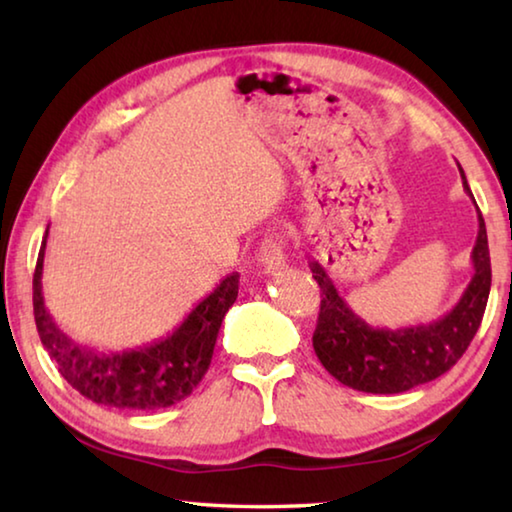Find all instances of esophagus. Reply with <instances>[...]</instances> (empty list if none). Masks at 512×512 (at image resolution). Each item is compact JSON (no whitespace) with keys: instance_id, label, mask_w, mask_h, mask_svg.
Returning a JSON list of instances; mask_svg holds the SVG:
<instances>
[{"instance_id":"obj_1","label":"esophagus","mask_w":512,"mask_h":512,"mask_svg":"<svg viewBox=\"0 0 512 512\" xmlns=\"http://www.w3.org/2000/svg\"><path fill=\"white\" fill-rule=\"evenodd\" d=\"M259 264H262L264 273H277L287 266V257H284L282 241L277 237H266L259 248Z\"/></svg>"}]
</instances>
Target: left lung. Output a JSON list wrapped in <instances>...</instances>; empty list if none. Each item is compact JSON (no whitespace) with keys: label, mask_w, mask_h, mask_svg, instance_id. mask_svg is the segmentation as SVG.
<instances>
[{"label":"left lung","mask_w":512,"mask_h":512,"mask_svg":"<svg viewBox=\"0 0 512 512\" xmlns=\"http://www.w3.org/2000/svg\"><path fill=\"white\" fill-rule=\"evenodd\" d=\"M467 196H474L458 164ZM476 205V201H474ZM479 212V207H476ZM474 275L461 300L445 316L402 329L370 327L350 309L318 262L309 268L320 287V314L314 332L316 357L329 375L354 391L393 395L427 384L454 366L472 343L490 296V250L479 212V235L472 248Z\"/></svg>","instance_id":"1"}]
</instances>
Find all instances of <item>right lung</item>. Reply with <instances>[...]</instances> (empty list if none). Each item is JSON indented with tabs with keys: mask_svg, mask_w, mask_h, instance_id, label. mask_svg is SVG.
Returning a JSON list of instances; mask_svg holds the SVG:
<instances>
[{
	"mask_svg": "<svg viewBox=\"0 0 512 512\" xmlns=\"http://www.w3.org/2000/svg\"><path fill=\"white\" fill-rule=\"evenodd\" d=\"M47 237L49 228L33 273V314L40 341L67 384L101 406L131 411L167 409L192 395L210 368L223 316L237 300L239 273L225 275L164 339L133 350L101 352L67 336L45 307L42 266Z\"/></svg>",
	"mask_w": 512,
	"mask_h": 512,
	"instance_id": "1",
	"label": "right lung"
}]
</instances>
